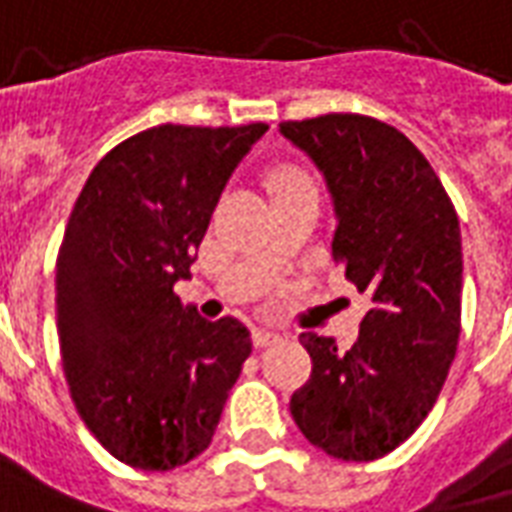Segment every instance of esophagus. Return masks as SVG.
Returning a JSON list of instances; mask_svg holds the SVG:
<instances>
[{"instance_id":"obj_1","label":"esophagus","mask_w":512,"mask_h":512,"mask_svg":"<svg viewBox=\"0 0 512 512\" xmlns=\"http://www.w3.org/2000/svg\"><path fill=\"white\" fill-rule=\"evenodd\" d=\"M279 339H282L279 333L266 331V328H257V331L252 333V342H255V347H268V344H276Z\"/></svg>"}]
</instances>
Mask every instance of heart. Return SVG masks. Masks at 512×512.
<instances>
[{
	"label": "heart",
	"mask_w": 512,
	"mask_h": 512,
	"mask_svg": "<svg viewBox=\"0 0 512 512\" xmlns=\"http://www.w3.org/2000/svg\"><path fill=\"white\" fill-rule=\"evenodd\" d=\"M271 187L276 189V195H282V192H293V189L312 187V179L295 165H282L271 173Z\"/></svg>",
	"instance_id": "obj_1"
}]
</instances>
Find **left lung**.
I'll list each match as a JSON object with an SVG mask.
<instances>
[{
  "label": "left lung",
  "mask_w": 512,
  "mask_h": 512,
  "mask_svg": "<svg viewBox=\"0 0 512 512\" xmlns=\"http://www.w3.org/2000/svg\"><path fill=\"white\" fill-rule=\"evenodd\" d=\"M323 173L333 260L369 298L358 342L301 333L312 377L290 399L298 429L342 461H374L418 429L461 333V230L429 160L404 132L358 113L282 121Z\"/></svg>",
  "instance_id": "obj_1"
}]
</instances>
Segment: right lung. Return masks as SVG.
<instances>
[{
	"label": "right lung",
	"instance_id": "right-lung-1",
	"mask_svg": "<svg viewBox=\"0 0 512 512\" xmlns=\"http://www.w3.org/2000/svg\"><path fill=\"white\" fill-rule=\"evenodd\" d=\"M268 124H160L111 149L75 200L56 257V328L75 410L111 456L168 472L211 445L252 352L236 317L208 323L189 279L227 179Z\"/></svg>",
	"mask_w": 512,
	"mask_h": 512
}]
</instances>
